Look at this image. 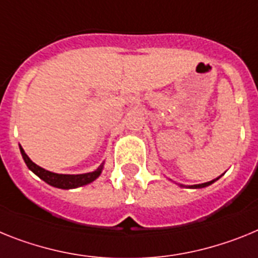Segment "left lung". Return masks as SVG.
Returning a JSON list of instances; mask_svg holds the SVG:
<instances>
[{
  "instance_id": "obj_1",
  "label": "left lung",
  "mask_w": 258,
  "mask_h": 258,
  "mask_svg": "<svg viewBox=\"0 0 258 258\" xmlns=\"http://www.w3.org/2000/svg\"><path fill=\"white\" fill-rule=\"evenodd\" d=\"M216 182V179L214 180H210V182H207V183H203V184H195V185H189V188H204L207 187V185L212 184V183Z\"/></svg>"
}]
</instances>
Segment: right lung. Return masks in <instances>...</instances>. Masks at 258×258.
Segmentation results:
<instances>
[{"label": "right lung", "instance_id": "add662e5", "mask_svg": "<svg viewBox=\"0 0 258 258\" xmlns=\"http://www.w3.org/2000/svg\"><path fill=\"white\" fill-rule=\"evenodd\" d=\"M21 153L23 157L24 162H26L27 167L33 171L36 175L39 176L40 179H42L44 182H46L48 184L53 185V187L62 188V189H70V188H76L82 187V185H86L88 183L93 182L96 178L100 176L102 171V166L104 165H100L97 170L92 172H87V174H80V175H64V174H55V172L48 171V170L42 169V167L37 166L36 163H33L30 160V157L24 153L23 148L21 147Z\"/></svg>", "mask_w": 258, "mask_h": 258}]
</instances>
